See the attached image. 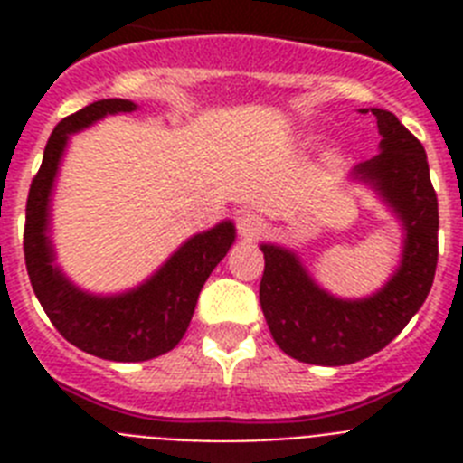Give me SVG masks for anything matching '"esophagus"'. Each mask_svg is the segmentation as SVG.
<instances>
[{
    "instance_id": "1",
    "label": "esophagus",
    "mask_w": 463,
    "mask_h": 463,
    "mask_svg": "<svg viewBox=\"0 0 463 463\" xmlns=\"http://www.w3.org/2000/svg\"><path fill=\"white\" fill-rule=\"evenodd\" d=\"M236 229H239L241 239L255 241L260 239L261 232H264V222H261L260 215L248 211V213H241L239 218H236Z\"/></svg>"
}]
</instances>
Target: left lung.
Here are the masks:
<instances>
[{"mask_svg":"<svg viewBox=\"0 0 463 463\" xmlns=\"http://www.w3.org/2000/svg\"><path fill=\"white\" fill-rule=\"evenodd\" d=\"M366 113V110H364ZM383 137L378 157L357 166L406 227V250L387 288L364 301H341L315 288L292 252L261 245L260 304L282 353L317 366H345L390 345L424 304L439 264V199L429 162L390 110L371 109Z\"/></svg>","mask_w":463,"mask_h":463,"instance_id":"obj_1","label":"left lung"}]
</instances>
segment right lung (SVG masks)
<instances>
[{
    "mask_svg": "<svg viewBox=\"0 0 463 463\" xmlns=\"http://www.w3.org/2000/svg\"><path fill=\"white\" fill-rule=\"evenodd\" d=\"M134 109L137 106L127 99H101L57 122L24 208V264L48 320L71 345L110 362H146L174 350L190 326L203 282L234 243V224H218L187 241L146 285L113 298L79 292L52 267L46 239L48 194L67 137L106 113H129Z\"/></svg>",
    "mask_w": 463,
    "mask_h": 463,
    "instance_id": "1",
    "label": "right lung"
}]
</instances>
